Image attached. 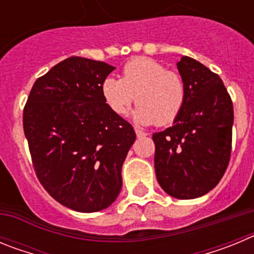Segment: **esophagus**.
Instances as JSON below:
<instances>
[{
    "label": "esophagus",
    "instance_id": "1",
    "mask_svg": "<svg viewBox=\"0 0 254 254\" xmlns=\"http://www.w3.org/2000/svg\"><path fill=\"white\" fill-rule=\"evenodd\" d=\"M134 131H136V136H137V137H145V136H147V132L145 131H141V129L138 128H134Z\"/></svg>",
    "mask_w": 254,
    "mask_h": 254
}]
</instances>
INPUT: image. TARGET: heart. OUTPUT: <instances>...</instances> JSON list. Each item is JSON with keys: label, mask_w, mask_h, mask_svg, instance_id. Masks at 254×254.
<instances>
[{"label": "heart", "mask_w": 254, "mask_h": 254, "mask_svg": "<svg viewBox=\"0 0 254 254\" xmlns=\"http://www.w3.org/2000/svg\"><path fill=\"white\" fill-rule=\"evenodd\" d=\"M105 103L118 116L127 113L136 99L133 118L141 125L168 126L182 113L187 99L186 82L158 61L136 57L122 69L121 78L107 77L102 85Z\"/></svg>", "instance_id": "obj_1"}]
</instances>
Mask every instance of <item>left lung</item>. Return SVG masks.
<instances>
[{
	"mask_svg": "<svg viewBox=\"0 0 254 254\" xmlns=\"http://www.w3.org/2000/svg\"><path fill=\"white\" fill-rule=\"evenodd\" d=\"M177 66L187 99L174 125L152 134L155 173L168 194L192 199L216 187L228 168L234 111L217 73L187 56Z\"/></svg>",
	"mask_w": 254,
	"mask_h": 254,
	"instance_id": "8db88e82",
	"label": "left lung"
}]
</instances>
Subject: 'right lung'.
<instances>
[{
	"label": "right lung",
	"mask_w": 254,
	"mask_h": 254,
	"mask_svg": "<svg viewBox=\"0 0 254 254\" xmlns=\"http://www.w3.org/2000/svg\"><path fill=\"white\" fill-rule=\"evenodd\" d=\"M111 64L69 57L37 78L22 125L40 185L61 205L95 212L116 201L136 140L131 125L105 103Z\"/></svg>",
	"instance_id": "1"
}]
</instances>
